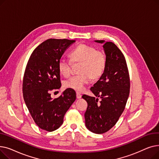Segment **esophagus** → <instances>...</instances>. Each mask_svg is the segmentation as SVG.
I'll return each instance as SVG.
<instances>
[{
  "instance_id": "obj_1",
  "label": "esophagus",
  "mask_w": 159,
  "mask_h": 159,
  "mask_svg": "<svg viewBox=\"0 0 159 159\" xmlns=\"http://www.w3.org/2000/svg\"><path fill=\"white\" fill-rule=\"evenodd\" d=\"M76 95H77V98L78 99H79V98H80L82 97L81 94H80V93H78V92H77Z\"/></svg>"
}]
</instances>
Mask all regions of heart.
Returning <instances> with one entry per match:
<instances>
[{
    "instance_id": "heart-1",
    "label": "heart",
    "mask_w": 159,
    "mask_h": 159,
    "mask_svg": "<svg viewBox=\"0 0 159 159\" xmlns=\"http://www.w3.org/2000/svg\"><path fill=\"white\" fill-rule=\"evenodd\" d=\"M71 61L62 58L58 62V69L65 77H70L72 73V63L79 64V75L72 77L64 82L66 88L76 91H82L91 79L96 80L104 73L106 59L102 50L86 44H80L74 48L70 53Z\"/></svg>"
}]
</instances>
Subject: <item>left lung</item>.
Wrapping results in <instances>:
<instances>
[{
    "mask_svg": "<svg viewBox=\"0 0 159 159\" xmlns=\"http://www.w3.org/2000/svg\"><path fill=\"white\" fill-rule=\"evenodd\" d=\"M103 43L104 40H95ZM106 63L103 74L90 90L95 97L82 95L87 103L84 113L87 128L102 134L112 128L119 119L128 101L130 79L126 61L119 48L111 42L103 45ZM101 101L98 102V98Z\"/></svg>",
    "mask_w": 159,
    "mask_h": 159,
    "instance_id": "1",
    "label": "left lung"
}]
</instances>
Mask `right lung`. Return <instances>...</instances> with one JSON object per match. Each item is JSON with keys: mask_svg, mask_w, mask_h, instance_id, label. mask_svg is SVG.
Here are the masks:
<instances>
[{"mask_svg": "<svg viewBox=\"0 0 159 159\" xmlns=\"http://www.w3.org/2000/svg\"><path fill=\"white\" fill-rule=\"evenodd\" d=\"M74 40L49 39L31 53L25 70L23 97L32 118L42 129L53 131L63 123L64 116L76 99L73 89H66L53 99L52 91L61 86L58 62Z\"/></svg>", "mask_w": 159, "mask_h": 159, "instance_id": "right-lung-1", "label": "right lung"}]
</instances>
